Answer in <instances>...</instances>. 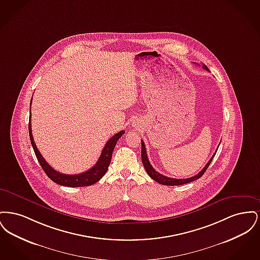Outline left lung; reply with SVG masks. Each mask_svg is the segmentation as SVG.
Masks as SVG:
<instances>
[{"label": "left lung", "mask_w": 260, "mask_h": 260, "mask_svg": "<svg viewBox=\"0 0 260 260\" xmlns=\"http://www.w3.org/2000/svg\"><path fill=\"white\" fill-rule=\"evenodd\" d=\"M203 68L207 71H210L209 68L206 66V65H203ZM217 151V150H216ZM216 151L215 153L213 154V156L210 158V161H208V164L206 165V167L196 175L192 176V177H189V178H183V179H177V178H171V177H168V176H165L161 173H158L155 171V169L151 166L150 161L148 160V157H147V152H146V149H145V145H144V142L143 140H141V160H142V164L145 168V171L148 173L149 176L154 179L155 181H157L158 183H160L161 185H182V184H186V183H189V182H192V181H195L199 179L205 172L207 171V169L209 168L210 166V161H212L214 155L216 154Z\"/></svg>", "instance_id": "obj_1"}]
</instances>
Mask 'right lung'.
I'll use <instances>...</instances> for the list:
<instances>
[{"label": "right lung", "instance_id": "obj_1", "mask_svg": "<svg viewBox=\"0 0 260 260\" xmlns=\"http://www.w3.org/2000/svg\"><path fill=\"white\" fill-rule=\"evenodd\" d=\"M32 102V100H31ZM31 114V113H30ZM124 134V131H121L120 133L116 134L115 136H112L111 138L106 142L104 148L101 152V155L99 157L96 164L89 169L85 173H79V174H63L58 173L57 171L53 170L50 165L46 161L41 155L40 151L38 150L37 146L34 142V138L32 136V129H31V115L29 118V136L30 141L32 144V147L34 149L35 155L37 157L38 161L40 162L41 167L43 168L44 172L47 173V175L50 179L59 184V185L67 186V187H84V186H89L96 183L99 181L102 176L106 173L108 167L111 161L112 154L113 150L115 148L119 138Z\"/></svg>", "mask_w": 260, "mask_h": 260}]
</instances>
